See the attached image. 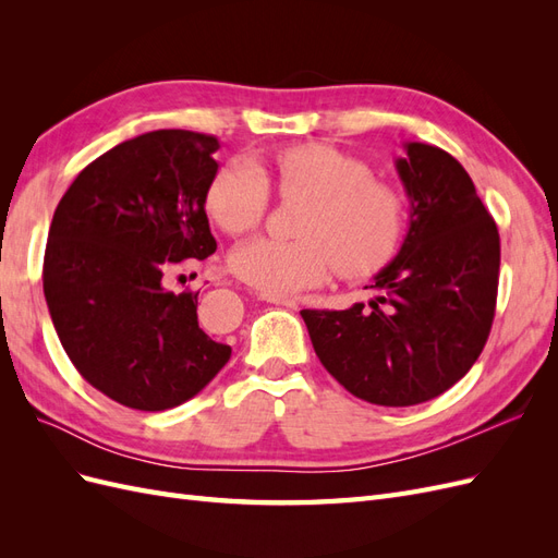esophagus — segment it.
<instances>
[{
    "label": "esophagus",
    "mask_w": 558,
    "mask_h": 558,
    "mask_svg": "<svg viewBox=\"0 0 558 558\" xmlns=\"http://www.w3.org/2000/svg\"><path fill=\"white\" fill-rule=\"evenodd\" d=\"M267 302H272V305L286 307V310H298V302L291 298H272V295H263Z\"/></svg>",
    "instance_id": "34e87169"
}]
</instances>
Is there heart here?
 <instances>
[{"instance_id": "1", "label": "heart", "mask_w": 558, "mask_h": 558, "mask_svg": "<svg viewBox=\"0 0 558 558\" xmlns=\"http://www.w3.org/2000/svg\"><path fill=\"white\" fill-rule=\"evenodd\" d=\"M281 197L307 199L298 218L300 240L256 238L232 251L234 275L272 298L293 295L324 281L337 267L347 277L375 272L400 242L402 202L369 167L328 144H298L275 156ZM269 185L248 160H232L207 191L214 223L242 234L267 209Z\"/></svg>"}]
</instances>
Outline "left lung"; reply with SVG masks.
Listing matches in <instances>:
<instances>
[{"label": "left lung", "mask_w": 558, "mask_h": 558, "mask_svg": "<svg viewBox=\"0 0 558 558\" xmlns=\"http://www.w3.org/2000/svg\"><path fill=\"white\" fill-rule=\"evenodd\" d=\"M396 172L410 223L396 258L349 310H302L318 361L349 393L384 408L433 400L475 365L492 332L500 238L463 165L408 142Z\"/></svg>", "instance_id": "left-lung-1"}]
</instances>
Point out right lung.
<instances>
[{"label":"right lung","instance_id":"right-lung-1","mask_svg":"<svg viewBox=\"0 0 558 558\" xmlns=\"http://www.w3.org/2000/svg\"><path fill=\"white\" fill-rule=\"evenodd\" d=\"M218 148L191 130L140 134L93 160L50 221L44 295L62 349L125 408L172 410L230 361L197 326V293L162 279L216 251L205 202Z\"/></svg>","mask_w":558,"mask_h":558}]
</instances>
